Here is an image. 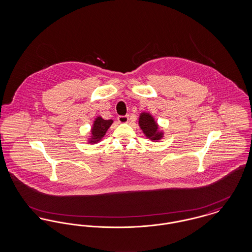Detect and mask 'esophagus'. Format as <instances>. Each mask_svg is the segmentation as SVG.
<instances>
[{"label":"esophagus","mask_w":252,"mask_h":252,"mask_svg":"<svg viewBox=\"0 0 252 252\" xmlns=\"http://www.w3.org/2000/svg\"><path fill=\"white\" fill-rule=\"evenodd\" d=\"M129 120L128 115H124V116H118V122L121 124H126Z\"/></svg>","instance_id":"1"}]
</instances>
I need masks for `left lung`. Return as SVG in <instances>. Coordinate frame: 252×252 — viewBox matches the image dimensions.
<instances>
[{
	"instance_id": "8db88e82",
	"label": "left lung",
	"mask_w": 252,
	"mask_h": 252,
	"mask_svg": "<svg viewBox=\"0 0 252 252\" xmlns=\"http://www.w3.org/2000/svg\"><path fill=\"white\" fill-rule=\"evenodd\" d=\"M139 126L148 139L152 141H158L162 138V132L158 130L156 121L154 120L152 115H150L149 113H141L139 119Z\"/></svg>"
}]
</instances>
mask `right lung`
I'll use <instances>...</instances> for the list:
<instances>
[{
  "mask_svg": "<svg viewBox=\"0 0 252 252\" xmlns=\"http://www.w3.org/2000/svg\"><path fill=\"white\" fill-rule=\"evenodd\" d=\"M112 123H113L112 120H104L100 116L97 117L94 123V126L92 128V138L89 141L90 144H95L100 142L109 128V126L112 125Z\"/></svg>",
  "mask_w": 252,
  "mask_h": 252,
  "instance_id": "add662e5",
  "label": "right lung"
}]
</instances>
